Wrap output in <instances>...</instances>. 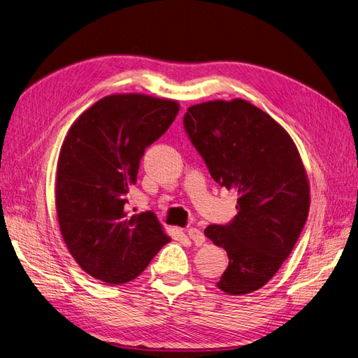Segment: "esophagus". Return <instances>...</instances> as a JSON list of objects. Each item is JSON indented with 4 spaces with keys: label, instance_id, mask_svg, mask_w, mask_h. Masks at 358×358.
<instances>
[{
    "label": "esophagus",
    "instance_id": "esophagus-1",
    "mask_svg": "<svg viewBox=\"0 0 358 358\" xmlns=\"http://www.w3.org/2000/svg\"><path fill=\"white\" fill-rule=\"evenodd\" d=\"M188 236L189 239L196 243L197 246H201L204 243V234L199 230V229H194V227H191V229H188Z\"/></svg>",
    "mask_w": 358,
    "mask_h": 358
}]
</instances>
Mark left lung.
<instances>
[{
    "label": "left lung",
    "instance_id": "left-lung-1",
    "mask_svg": "<svg viewBox=\"0 0 358 358\" xmlns=\"http://www.w3.org/2000/svg\"><path fill=\"white\" fill-rule=\"evenodd\" d=\"M183 128L221 188L237 191V215L204 234L229 255L218 285L242 296L266 285L306 224L309 183L285 129L245 100L191 106Z\"/></svg>",
    "mask_w": 358,
    "mask_h": 358
}]
</instances>
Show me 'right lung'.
<instances>
[{"instance_id": "add662e5", "label": "right lung", "mask_w": 358, "mask_h": 358, "mask_svg": "<svg viewBox=\"0 0 358 358\" xmlns=\"http://www.w3.org/2000/svg\"><path fill=\"white\" fill-rule=\"evenodd\" d=\"M178 112L171 100L109 95L83 112L64 140L55 188L59 229L76 263L92 278L129 282L170 242L154 212L129 215L125 206L145 149Z\"/></svg>"}]
</instances>
